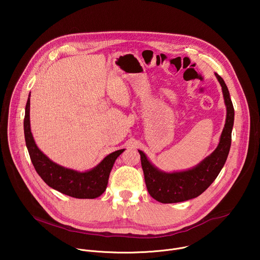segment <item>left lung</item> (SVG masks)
Returning <instances> with one entry per match:
<instances>
[{"label": "left lung", "mask_w": 260, "mask_h": 260, "mask_svg": "<svg viewBox=\"0 0 260 260\" xmlns=\"http://www.w3.org/2000/svg\"><path fill=\"white\" fill-rule=\"evenodd\" d=\"M215 76L223 93L226 107V119L218 146L209 156L191 169L165 172L156 168L143 151L138 150L141 155L147 190L157 202L173 204L198 198L214 182L228 159L232 145L235 110L224 80L217 73H215Z\"/></svg>", "instance_id": "obj_1"}]
</instances>
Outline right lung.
<instances>
[{
    "label": "right lung",
    "instance_id": "add662e5",
    "mask_svg": "<svg viewBox=\"0 0 260 260\" xmlns=\"http://www.w3.org/2000/svg\"><path fill=\"white\" fill-rule=\"evenodd\" d=\"M29 96L25 105V115L23 121L25 145L36 172L51 188L72 198L95 199L107 188L110 172L117 157L124 151L120 149L107 155L94 168L79 172L64 168L47 157L36 145L30 132L29 122Z\"/></svg>",
    "mask_w": 260,
    "mask_h": 260
}]
</instances>
